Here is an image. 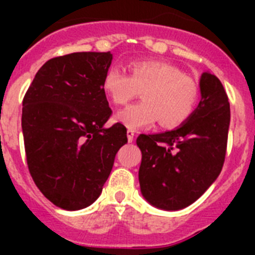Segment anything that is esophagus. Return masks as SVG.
I'll list each match as a JSON object with an SVG mask.
<instances>
[{"label":"esophagus","mask_w":255,"mask_h":255,"mask_svg":"<svg viewBox=\"0 0 255 255\" xmlns=\"http://www.w3.org/2000/svg\"><path fill=\"white\" fill-rule=\"evenodd\" d=\"M134 135H135V131L134 130H128V141L129 143H131L132 140H134Z\"/></svg>","instance_id":"1"}]
</instances>
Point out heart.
<instances>
[{
  "label": "heart",
  "instance_id": "1",
  "mask_svg": "<svg viewBox=\"0 0 255 255\" xmlns=\"http://www.w3.org/2000/svg\"><path fill=\"white\" fill-rule=\"evenodd\" d=\"M130 71L129 75L111 66L103 76V91L115 105H126L141 92L143 102L121 110L115 117L117 123L139 130L158 120L163 128L172 129L194 114L199 87L179 67L161 61H138L130 65Z\"/></svg>",
  "mask_w": 255,
  "mask_h": 255
}]
</instances>
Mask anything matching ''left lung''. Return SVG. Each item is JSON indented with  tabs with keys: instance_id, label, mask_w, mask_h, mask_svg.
<instances>
[{
	"instance_id": "8db88e82",
	"label": "left lung",
	"mask_w": 255,
	"mask_h": 255,
	"mask_svg": "<svg viewBox=\"0 0 255 255\" xmlns=\"http://www.w3.org/2000/svg\"><path fill=\"white\" fill-rule=\"evenodd\" d=\"M202 100L180 128L140 134L139 184L152 206L177 211L194 203L220 175L226 157L230 103L217 76H200Z\"/></svg>"
}]
</instances>
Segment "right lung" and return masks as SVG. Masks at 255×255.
I'll use <instances>...</instances> for the list:
<instances>
[{
    "instance_id": "obj_1",
    "label": "right lung",
    "mask_w": 255,
    "mask_h": 255,
    "mask_svg": "<svg viewBox=\"0 0 255 255\" xmlns=\"http://www.w3.org/2000/svg\"><path fill=\"white\" fill-rule=\"evenodd\" d=\"M110 52H75L38 70L22 100L26 162L42 194L55 206L78 211L102 193L115 157L128 143L126 128H105L112 110L102 80Z\"/></svg>"
}]
</instances>
